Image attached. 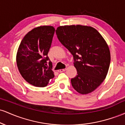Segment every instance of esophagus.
<instances>
[{
	"instance_id": "esophagus-1",
	"label": "esophagus",
	"mask_w": 125,
	"mask_h": 125,
	"mask_svg": "<svg viewBox=\"0 0 125 125\" xmlns=\"http://www.w3.org/2000/svg\"><path fill=\"white\" fill-rule=\"evenodd\" d=\"M66 71V69H59V70H58V72H60V73H61V72H64Z\"/></svg>"
}]
</instances>
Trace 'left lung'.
I'll return each mask as SVG.
<instances>
[{"label": "left lung", "mask_w": 125, "mask_h": 125, "mask_svg": "<svg viewBox=\"0 0 125 125\" xmlns=\"http://www.w3.org/2000/svg\"><path fill=\"white\" fill-rule=\"evenodd\" d=\"M56 33L73 56L77 75L71 79L73 87L82 94L92 92L108 72L110 53L107 43L96 29L87 26H62Z\"/></svg>", "instance_id": "obj_1"}]
</instances>
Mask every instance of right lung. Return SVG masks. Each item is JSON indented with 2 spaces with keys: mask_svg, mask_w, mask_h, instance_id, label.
<instances>
[{
  "mask_svg": "<svg viewBox=\"0 0 125 125\" xmlns=\"http://www.w3.org/2000/svg\"><path fill=\"white\" fill-rule=\"evenodd\" d=\"M54 31L51 26L33 29L23 38L19 46L16 54L19 71L31 85L45 87L54 76L52 63L48 56Z\"/></svg>",
  "mask_w": 125,
  "mask_h": 125,
  "instance_id": "right-lung-1",
  "label": "right lung"
}]
</instances>
